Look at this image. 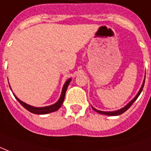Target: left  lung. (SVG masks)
Returning <instances> with one entry per match:
<instances>
[{"label":"left lung","mask_w":151,"mask_h":151,"mask_svg":"<svg viewBox=\"0 0 151 151\" xmlns=\"http://www.w3.org/2000/svg\"><path fill=\"white\" fill-rule=\"evenodd\" d=\"M144 83H145V79L143 80V83H142V86H141V88H140L139 91L138 92V94H136V96L134 98V99L132 100V101L129 102V103L128 104V105H126L124 108L120 109H119V110H116V111H113V112H104V111H100V110H98V109H96L95 108H94V107H92V109H94V111H96V112H98L99 113H100V114H104V115H107V116H118V115H120V114H122V113H124L125 111H127L128 109L130 108L131 106H132V105L134 102H135V101L136 100V99H138V97L139 96V94H141V92H142V88H143V86H144Z\"/></svg>","instance_id":"obj_1"}]
</instances>
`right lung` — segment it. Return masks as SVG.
Masks as SVG:
<instances>
[{"mask_svg":"<svg viewBox=\"0 0 151 151\" xmlns=\"http://www.w3.org/2000/svg\"><path fill=\"white\" fill-rule=\"evenodd\" d=\"M71 80H72V79H68L67 81L65 82V85L63 86L62 91H61V94H60V97L59 100H58L55 104L49 106H45V107H35V106H30V105H27V104L25 103V102H23V101H22L21 100H19L15 94H13L14 96H15V98L16 99V100H17V101H18L19 102L27 109V110L29 111V112H31V113H35V114H47V113L55 112V111H57V109H59L60 108V106H61L63 101H64V99H65V93H66V91H67L68 86L69 85Z\"/></svg>","mask_w":151,"mask_h":151,"instance_id":"obj_1","label":"right lung"}]
</instances>
